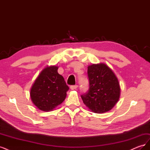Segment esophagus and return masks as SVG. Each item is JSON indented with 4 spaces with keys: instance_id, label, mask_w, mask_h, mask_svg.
Here are the masks:
<instances>
[{
    "instance_id": "obj_1",
    "label": "esophagus",
    "mask_w": 150,
    "mask_h": 150,
    "mask_svg": "<svg viewBox=\"0 0 150 150\" xmlns=\"http://www.w3.org/2000/svg\"><path fill=\"white\" fill-rule=\"evenodd\" d=\"M78 85H72L70 86V88L72 90H74V89H76L77 88H78Z\"/></svg>"
}]
</instances>
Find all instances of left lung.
<instances>
[{"label":"left lung","mask_w":150,"mask_h":150,"mask_svg":"<svg viewBox=\"0 0 150 150\" xmlns=\"http://www.w3.org/2000/svg\"><path fill=\"white\" fill-rule=\"evenodd\" d=\"M89 87L81 97L85 105L96 113L111 110L120 96V83L116 75L103 63L88 67Z\"/></svg>","instance_id":"obj_1"}]
</instances>
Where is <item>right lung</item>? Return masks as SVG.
Here are the masks:
<instances>
[{
  "label": "right lung",
  "mask_w": 150,
  "mask_h": 150,
  "mask_svg": "<svg viewBox=\"0 0 150 150\" xmlns=\"http://www.w3.org/2000/svg\"><path fill=\"white\" fill-rule=\"evenodd\" d=\"M56 66L46 67L39 74L30 89V98L40 110L49 111L61 104L69 87Z\"/></svg>",
  "instance_id": "1"
}]
</instances>
